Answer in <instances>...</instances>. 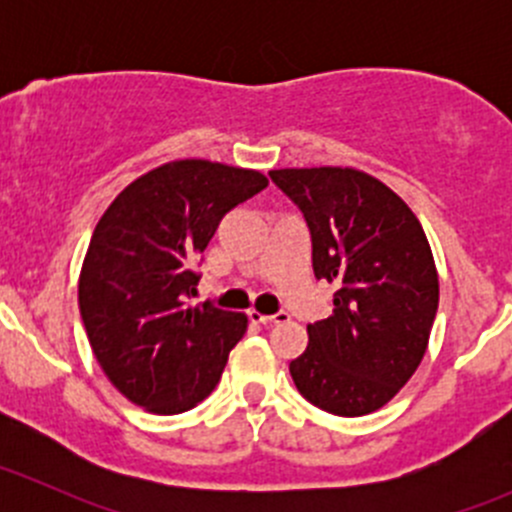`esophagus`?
<instances>
[{
  "label": "esophagus",
  "instance_id": "obj_1",
  "mask_svg": "<svg viewBox=\"0 0 512 512\" xmlns=\"http://www.w3.org/2000/svg\"><path fill=\"white\" fill-rule=\"evenodd\" d=\"M247 317H250L252 322H257V324H277V322H287L289 314L287 312L262 314V312H257V309H250V312H247Z\"/></svg>",
  "mask_w": 512,
  "mask_h": 512
}]
</instances>
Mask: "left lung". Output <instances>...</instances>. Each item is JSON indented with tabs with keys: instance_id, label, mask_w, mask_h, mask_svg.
<instances>
[{
	"instance_id": "left-lung-1",
	"label": "left lung",
	"mask_w": 512,
	"mask_h": 512,
	"mask_svg": "<svg viewBox=\"0 0 512 512\" xmlns=\"http://www.w3.org/2000/svg\"><path fill=\"white\" fill-rule=\"evenodd\" d=\"M312 232L317 280L337 282L332 317L307 327L289 364L317 409L366 416L389 404L426 354L438 309L431 245L409 205L354 168L270 170Z\"/></svg>"
}]
</instances>
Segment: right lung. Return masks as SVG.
Segmentation results:
<instances>
[{
  "mask_svg": "<svg viewBox=\"0 0 512 512\" xmlns=\"http://www.w3.org/2000/svg\"><path fill=\"white\" fill-rule=\"evenodd\" d=\"M265 188L260 170L170 160L123 188L98 220L79 277L81 319L103 374L136 406L183 414L218 386L247 317L190 307L195 262L223 215Z\"/></svg>",
  "mask_w": 512,
  "mask_h": 512,
  "instance_id": "right-lung-1",
  "label": "right lung"
}]
</instances>
